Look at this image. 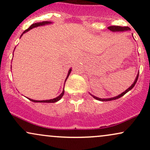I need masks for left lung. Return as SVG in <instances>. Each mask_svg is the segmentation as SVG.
I'll return each mask as SVG.
<instances>
[{
	"label": "left lung",
	"instance_id": "obj_1",
	"mask_svg": "<svg viewBox=\"0 0 150 150\" xmlns=\"http://www.w3.org/2000/svg\"><path fill=\"white\" fill-rule=\"evenodd\" d=\"M108 29L110 31H111V32H125V31H128V30H130V29L128 27H120V26H110V27H108ZM133 37V36H132ZM138 76H139V73H137V76L135 77V80L134 81L133 83L132 84L131 86H130L129 88H128L126 89V90L125 91V92H122L121 94H120L119 95L116 96V97H111V98H107V99H101V98H99V97H95V96L92 95V94H90V95L92 96V97H94V99H97V100H99V101H112V100H115V99H119L121 97H123L124 94H126L127 92H129L130 90H131V89L133 88L134 86L135 85L136 82H137V79H138Z\"/></svg>",
	"mask_w": 150,
	"mask_h": 150
}]
</instances>
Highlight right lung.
<instances>
[{
	"mask_svg": "<svg viewBox=\"0 0 150 150\" xmlns=\"http://www.w3.org/2000/svg\"><path fill=\"white\" fill-rule=\"evenodd\" d=\"M52 22H49V21H44V22H37V23H34V24H32V25L30 26V27H29L27 30H26L25 31H24L23 33L22 34V35L20 36V38H21V37L22 35H23V34L26 33V32H27L28 31H30V30H32V29L34 28V27H39V26H44V25H49V24H51ZM15 50V49H14ZM11 68H12V65H11ZM72 70V68H70L69 71H68V75H67L66 77V79H65V81H66L67 79H68V76H69V75L70 74V72H71ZM63 94H64V89H63V92H62V93L61 94H60L59 96H58L57 97L54 98V99H49V100H41V101H38V100H34V99H30V98H28L29 99H30V101H33V102H41V103H55V102H57L58 101H59L60 99H61L62 97H63Z\"/></svg>",
	"mask_w": 150,
	"mask_h": 150,
	"instance_id": "right-lung-1",
	"label": "right lung"
}]
</instances>
